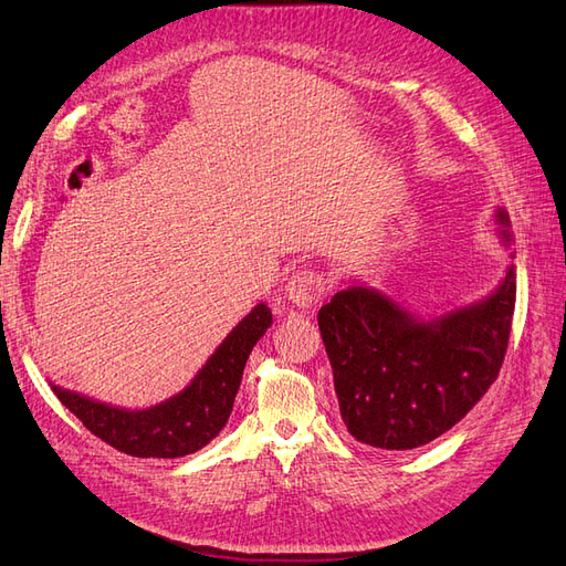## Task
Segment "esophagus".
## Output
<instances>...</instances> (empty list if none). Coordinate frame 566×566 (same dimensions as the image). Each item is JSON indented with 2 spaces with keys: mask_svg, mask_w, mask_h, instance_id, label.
Returning a JSON list of instances; mask_svg holds the SVG:
<instances>
[{
  "mask_svg": "<svg viewBox=\"0 0 566 566\" xmlns=\"http://www.w3.org/2000/svg\"><path fill=\"white\" fill-rule=\"evenodd\" d=\"M325 293H328V281H325L321 271H314V269L295 271L283 287L285 300L293 306H297V310H310V306L323 300Z\"/></svg>",
  "mask_w": 566,
  "mask_h": 566,
  "instance_id": "esophagus-1",
  "label": "esophagus"
}]
</instances>
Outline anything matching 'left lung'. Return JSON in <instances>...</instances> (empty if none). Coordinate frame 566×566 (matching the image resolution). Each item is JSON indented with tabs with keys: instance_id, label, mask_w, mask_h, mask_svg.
Returning a JSON list of instances; mask_svg holds the SVG:
<instances>
[{
	"instance_id": "8db88e82",
	"label": "left lung",
	"mask_w": 566,
	"mask_h": 566,
	"mask_svg": "<svg viewBox=\"0 0 566 566\" xmlns=\"http://www.w3.org/2000/svg\"><path fill=\"white\" fill-rule=\"evenodd\" d=\"M510 245V219L495 214ZM517 297L510 264L493 293L422 321L380 290L356 283L321 306L339 413L354 439L408 451L441 437L499 378Z\"/></svg>"
}]
</instances>
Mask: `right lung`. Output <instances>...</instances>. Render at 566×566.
<instances>
[{
    "instance_id": "1",
    "label": "right lung",
    "mask_w": 566,
    "mask_h": 566,
    "mask_svg": "<svg viewBox=\"0 0 566 566\" xmlns=\"http://www.w3.org/2000/svg\"><path fill=\"white\" fill-rule=\"evenodd\" d=\"M271 321L269 306L256 304L214 349L191 385L150 408L129 410L59 385L51 389L94 437L127 455L181 458L196 453L227 424L248 356Z\"/></svg>"
}]
</instances>
